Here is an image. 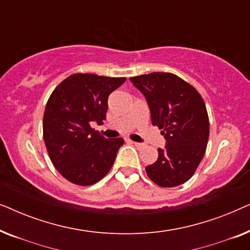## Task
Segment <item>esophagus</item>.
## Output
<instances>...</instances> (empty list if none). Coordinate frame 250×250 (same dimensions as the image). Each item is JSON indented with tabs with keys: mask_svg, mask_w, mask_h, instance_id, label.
<instances>
[{
	"mask_svg": "<svg viewBox=\"0 0 250 250\" xmlns=\"http://www.w3.org/2000/svg\"><path fill=\"white\" fill-rule=\"evenodd\" d=\"M129 142H131L132 145H134V146H136V148H139V149H141L142 146H145V145H143V143H139V142H134V141H129Z\"/></svg>",
	"mask_w": 250,
	"mask_h": 250,
	"instance_id": "obj_1",
	"label": "esophagus"
}]
</instances>
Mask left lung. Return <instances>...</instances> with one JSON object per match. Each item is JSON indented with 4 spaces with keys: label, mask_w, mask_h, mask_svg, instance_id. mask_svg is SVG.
I'll list each match as a JSON object with an SVG mask.
<instances>
[{
    "label": "left lung",
    "mask_w": 250,
    "mask_h": 250,
    "mask_svg": "<svg viewBox=\"0 0 250 250\" xmlns=\"http://www.w3.org/2000/svg\"><path fill=\"white\" fill-rule=\"evenodd\" d=\"M129 81L145 95L152 125L162 129L165 148L146 167L149 179L164 188L186 183L206 151L209 121L201 95L170 73H151Z\"/></svg>",
    "instance_id": "1"
}]
</instances>
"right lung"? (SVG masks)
Returning <instances> with one entry per match:
<instances>
[{"instance_id":"1","label":"right lung","mask_w":250,"mask_h":250,"mask_svg":"<svg viewBox=\"0 0 250 250\" xmlns=\"http://www.w3.org/2000/svg\"><path fill=\"white\" fill-rule=\"evenodd\" d=\"M126 81L74 74L56 87L43 117V136L51 162L64 179L91 186L107 175L124 140L105 139L91 128L104 124L108 97Z\"/></svg>"}]
</instances>
